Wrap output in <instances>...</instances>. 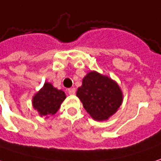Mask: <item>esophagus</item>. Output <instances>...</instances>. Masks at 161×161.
Wrapping results in <instances>:
<instances>
[{"mask_svg":"<svg viewBox=\"0 0 161 161\" xmlns=\"http://www.w3.org/2000/svg\"><path fill=\"white\" fill-rule=\"evenodd\" d=\"M68 93L70 95H73L76 93V89L75 88H69V89L68 90Z\"/></svg>","mask_w":161,"mask_h":161,"instance_id":"obj_1","label":"esophagus"}]
</instances>
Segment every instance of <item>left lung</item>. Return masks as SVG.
I'll use <instances>...</instances> for the list:
<instances>
[{
	"instance_id": "left-lung-1",
	"label": "left lung",
	"mask_w": 161,
	"mask_h": 161,
	"mask_svg": "<svg viewBox=\"0 0 161 161\" xmlns=\"http://www.w3.org/2000/svg\"><path fill=\"white\" fill-rule=\"evenodd\" d=\"M76 96L90 115L98 121L110 117L117 111L122 101V93L117 84L108 76L95 71L85 76Z\"/></svg>"
}]
</instances>
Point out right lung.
<instances>
[{"label": "right lung", "instance_id": "add662e5", "mask_svg": "<svg viewBox=\"0 0 161 161\" xmlns=\"http://www.w3.org/2000/svg\"><path fill=\"white\" fill-rule=\"evenodd\" d=\"M65 98L64 92L54 88L49 83H46L43 88L33 97L32 104L40 115L49 116L57 112Z\"/></svg>", "mask_w": 161, "mask_h": 161}]
</instances>
